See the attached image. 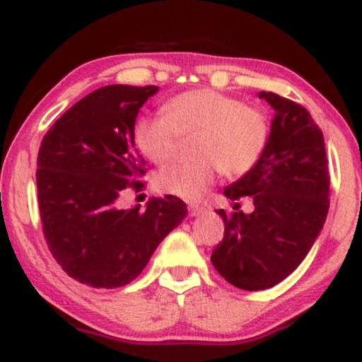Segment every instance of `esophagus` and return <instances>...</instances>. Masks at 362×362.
Segmentation results:
<instances>
[{
	"instance_id": "esophagus-1",
	"label": "esophagus",
	"mask_w": 362,
	"mask_h": 362,
	"mask_svg": "<svg viewBox=\"0 0 362 362\" xmlns=\"http://www.w3.org/2000/svg\"><path fill=\"white\" fill-rule=\"evenodd\" d=\"M204 211H206V207L197 206V204H189V214L192 216V218H195V216H201Z\"/></svg>"
}]
</instances>
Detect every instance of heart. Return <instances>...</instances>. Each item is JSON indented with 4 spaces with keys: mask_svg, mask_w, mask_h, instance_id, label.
<instances>
[{
    "mask_svg": "<svg viewBox=\"0 0 362 362\" xmlns=\"http://www.w3.org/2000/svg\"><path fill=\"white\" fill-rule=\"evenodd\" d=\"M165 115H143L132 136L149 161L165 165L178 151L180 136L199 132L194 163L161 170L158 187L185 201H199L221 172L238 177L257 165L269 138L264 114L218 90L185 91L163 105Z\"/></svg>",
    "mask_w": 362,
    "mask_h": 362,
    "instance_id": "b5f03b06",
    "label": "heart"
}]
</instances>
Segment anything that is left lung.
Segmentation results:
<instances>
[{
	"mask_svg": "<svg viewBox=\"0 0 362 362\" xmlns=\"http://www.w3.org/2000/svg\"><path fill=\"white\" fill-rule=\"evenodd\" d=\"M259 97L274 109L267 144L255 167L223 192L230 201L250 195L255 209L231 216L216 211L224 221V238L211 255L216 271L245 291L269 289L296 271L330 204L322 129L300 103L272 91Z\"/></svg>",
	"mask_w": 362,
	"mask_h": 362,
	"instance_id": "obj_1",
	"label": "left lung"
}]
</instances>
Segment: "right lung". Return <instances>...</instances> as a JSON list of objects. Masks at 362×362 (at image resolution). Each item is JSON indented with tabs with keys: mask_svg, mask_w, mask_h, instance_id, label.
I'll use <instances>...</instances> for the list:
<instances>
[{
	"mask_svg": "<svg viewBox=\"0 0 362 362\" xmlns=\"http://www.w3.org/2000/svg\"><path fill=\"white\" fill-rule=\"evenodd\" d=\"M158 86L109 85L91 91L54 122L37 156V197L45 242L62 271L91 288L126 286L143 272L161 240L184 221L173 195L120 209L143 189L144 161L134 129Z\"/></svg>",
	"mask_w": 362,
	"mask_h": 362,
	"instance_id": "right-lung-1",
	"label": "right lung"
}]
</instances>
